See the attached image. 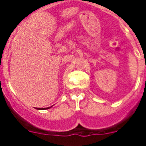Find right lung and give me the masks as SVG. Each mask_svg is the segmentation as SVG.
Here are the masks:
<instances>
[{"label": "right lung", "instance_id": "1", "mask_svg": "<svg viewBox=\"0 0 146 146\" xmlns=\"http://www.w3.org/2000/svg\"><path fill=\"white\" fill-rule=\"evenodd\" d=\"M51 108V107H49V108H35L37 110H46V109H48Z\"/></svg>", "mask_w": 146, "mask_h": 146}]
</instances>
